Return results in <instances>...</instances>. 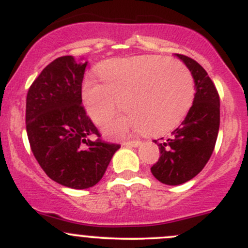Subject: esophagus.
<instances>
[{"instance_id":"34e87169","label":"esophagus","mask_w":248,"mask_h":248,"mask_svg":"<svg viewBox=\"0 0 248 248\" xmlns=\"http://www.w3.org/2000/svg\"><path fill=\"white\" fill-rule=\"evenodd\" d=\"M124 146H131V147H137L140 145L139 140H129V141H124Z\"/></svg>"}]
</instances>
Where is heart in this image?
I'll use <instances>...</instances> for the list:
<instances>
[{"instance_id":"b5f03b06","label":"heart","mask_w":248,"mask_h":248,"mask_svg":"<svg viewBox=\"0 0 248 248\" xmlns=\"http://www.w3.org/2000/svg\"><path fill=\"white\" fill-rule=\"evenodd\" d=\"M103 84L91 78L82 84V102L97 124L109 121L122 108L128 114L108 124L110 137L132 132L150 136L168 133L179 126L193 106L196 82L182 62L161 55L115 59L98 69Z\"/></svg>"}]
</instances>
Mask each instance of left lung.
Masks as SVG:
<instances>
[{
  "label": "left lung",
  "mask_w": 248,
  "mask_h": 248,
  "mask_svg": "<svg viewBox=\"0 0 248 248\" xmlns=\"http://www.w3.org/2000/svg\"><path fill=\"white\" fill-rule=\"evenodd\" d=\"M188 67L196 82L193 106L170 138L154 140L159 158L151 172L162 184L181 185L202 170L209 162L219 129V94L206 71L193 59L176 54Z\"/></svg>",
  "instance_id": "8db88e82"
}]
</instances>
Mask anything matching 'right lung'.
Masks as SVG:
<instances>
[{"mask_svg":"<svg viewBox=\"0 0 248 248\" xmlns=\"http://www.w3.org/2000/svg\"><path fill=\"white\" fill-rule=\"evenodd\" d=\"M85 63L61 56L30 86L26 132L37 162L62 186L84 189L103 177L121 145L104 141L81 102Z\"/></svg>","mask_w":248,"mask_h":248,"instance_id":"1","label":"right lung"}]
</instances>
